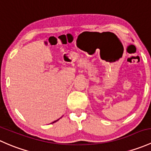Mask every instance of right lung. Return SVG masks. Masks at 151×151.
I'll use <instances>...</instances> for the list:
<instances>
[{
    "instance_id": "right-lung-1",
    "label": "right lung",
    "mask_w": 151,
    "mask_h": 151,
    "mask_svg": "<svg viewBox=\"0 0 151 151\" xmlns=\"http://www.w3.org/2000/svg\"><path fill=\"white\" fill-rule=\"evenodd\" d=\"M61 118H62V117H61ZM61 118H60V119H61ZM58 120H59V119H58ZM58 120H56V121H54V122H52V124H53V123H54V122H57V121H58Z\"/></svg>"
}]
</instances>
